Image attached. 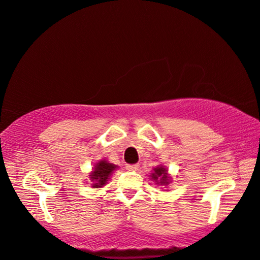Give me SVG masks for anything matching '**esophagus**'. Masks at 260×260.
I'll return each mask as SVG.
<instances>
[{
    "instance_id": "1",
    "label": "esophagus",
    "mask_w": 260,
    "mask_h": 260,
    "mask_svg": "<svg viewBox=\"0 0 260 260\" xmlns=\"http://www.w3.org/2000/svg\"><path fill=\"white\" fill-rule=\"evenodd\" d=\"M139 164H128L127 165V169L128 170H138L139 169Z\"/></svg>"
}]
</instances>
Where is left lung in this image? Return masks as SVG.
<instances>
[{
    "instance_id": "1",
    "label": "left lung",
    "mask_w": 260,
    "mask_h": 260,
    "mask_svg": "<svg viewBox=\"0 0 260 260\" xmlns=\"http://www.w3.org/2000/svg\"><path fill=\"white\" fill-rule=\"evenodd\" d=\"M152 178L154 179L157 183H160V184H169V177L168 174H166V169L162 168V166H158V168L154 169V172L152 174Z\"/></svg>"
}]
</instances>
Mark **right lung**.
I'll use <instances>...</instances> for the list:
<instances>
[{"mask_svg": "<svg viewBox=\"0 0 260 260\" xmlns=\"http://www.w3.org/2000/svg\"><path fill=\"white\" fill-rule=\"evenodd\" d=\"M115 165L110 164V162H107L105 160L98 162V165L95 166L92 174L90 175L91 181L94 182L92 183V186H94V188H100V186L105 185L107 181H108L110 174L115 170Z\"/></svg>", "mask_w": 260, "mask_h": 260, "instance_id": "obj_1", "label": "right lung"}]
</instances>
